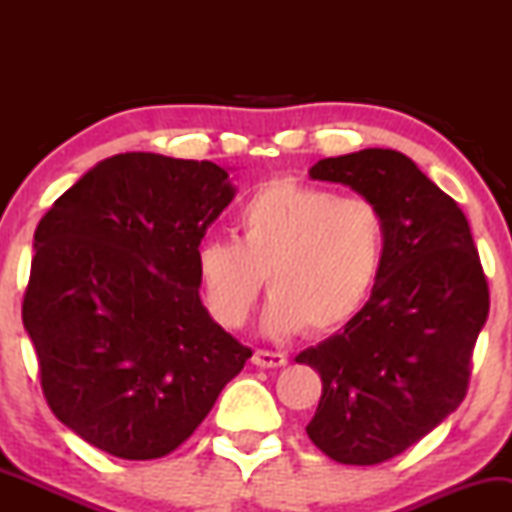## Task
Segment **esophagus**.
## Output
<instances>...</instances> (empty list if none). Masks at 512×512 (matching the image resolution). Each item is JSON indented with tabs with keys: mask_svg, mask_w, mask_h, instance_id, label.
Here are the masks:
<instances>
[{
	"mask_svg": "<svg viewBox=\"0 0 512 512\" xmlns=\"http://www.w3.org/2000/svg\"><path fill=\"white\" fill-rule=\"evenodd\" d=\"M252 363L260 368H281L289 363V358H286V354H279V351L257 349L255 356H252Z\"/></svg>",
	"mask_w": 512,
	"mask_h": 512,
	"instance_id": "esophagus-1",
	"label": "esophagus"
}]
</instances>
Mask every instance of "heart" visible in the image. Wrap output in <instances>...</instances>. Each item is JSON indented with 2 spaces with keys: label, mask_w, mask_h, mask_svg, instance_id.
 I'll use <instances>...</instances> for the list:
<instances>
[{
  "label": "heart",
  "mask_w": 512,
  "mask_h": 512,
  "mask_svg": "<svg viewBox=\"0 0 512 512\" xmlns=\"http://www.w3.org/2000/svg\"><path fill=\"white\" fill-rule=\"evenodd\" d=\"M238 240L197 248V284L209 315L228 330L248 322L262 291L272 296V334H330L368 301L385 260L383 211L301 180H272L245 199Z\"/></svg>",
  "instance_id": "heart-1"
}]
</instances>
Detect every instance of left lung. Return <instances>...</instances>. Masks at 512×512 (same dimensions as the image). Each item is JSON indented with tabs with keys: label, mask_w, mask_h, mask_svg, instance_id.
Here are the masks:
<instances>
[{
	"label": "left lung",
	"mask_w": 512,
	"mask_h": 512,
	"mask_svg": "<svg viewBox=\"0 0 512 512\" xmlns=\"http://www.w3.org/2000/svg\"><path fill=\"white\" fill-rule=\"evenodd\" d=\"M310 178L349 185L385 216V260L344 330L296 356L322 397L305 431L339 464H380L462 404L489 315V281L467 216L392 149L322 158Z\"/></svg>",
	"instance_id": "obj_1"
}]
</instances>
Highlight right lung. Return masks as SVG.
<instances>
[{"instance_id":"right-lung-1","label":"right lung","mask_w":512,"mask_h":512,"mask_svg":"<svg viewBox=\"0 0 512 512\" xmlns=\"http://www.w3.org/2000/svg\"><path fill=\"white\" fill-rule=\"evenodd\" d=\"M233 195L216 163L132 151L88 170L35 228L21 315L40 387L98 450L180 448L252 356L199 301L197 248Z\"/></svg>"}]
</instances>
